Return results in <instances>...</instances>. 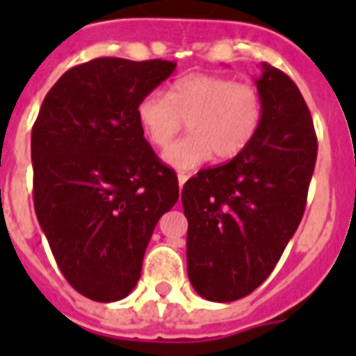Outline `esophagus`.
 <instances>
[{"instance_id":"obj_1","label":"esophagus","mask_w":356,"mask_h":356,"mask_svg":"<svg viewBox=\"0 0 356 356\" xmlns=\"http://www.w3.org/2000/svg\"><path fill=\"white\" fill-rule=\"evenodd\" d=\"M186 181H188V177H186V175H184V173H179V175H177V183H179V188H183V186H184V183H186Z\"/></svg>"}]
</instances>
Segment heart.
<instances>
[{
  "label": "heart",
  "mask_w": 356,
  "mask_h": 356,
  "mask_svg": "<svg viewBox=\"0 0 356 356\" xmlns=\"http://www.w3.org/2000/svg\"><path fill=\"white\" fill-rule=\"evenodd\" d=\"M136 118L149 144L161 149L188 120L190 134L164 153V161L177 170H192L212 153L218 161H229L251 144L262 120V97L249 83L190 74L175 81L166 96L151 92L142 97Z\"/></svg>",
  "instance_id": "heart-1"
}]
</instances>
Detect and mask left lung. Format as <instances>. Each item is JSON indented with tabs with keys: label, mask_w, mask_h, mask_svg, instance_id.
Wrapping results in <instances>:
<instances>
[{
	"label": "left lung",
	"mask_w": 356,
	"mask_h": 356,
	"mask_svg": "<svg viewBox=\"0 0 356 356\" xmlns=\"http://www.w3.org/2000/svg\"><path fill=\"white\" fill-rule=\"evenodd\" d=\"M260 70L262 120L251 144L201 170L181 194L188 279L214 303L245 298L268 279L298 231L314 172L318 140L301 92L281 70Z\"/></svg>",
	"instance_id": "1"
}]
</instances>
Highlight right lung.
<instances>
[{
    "label": "right lung",
    "mask_w": 356,
    "mask_h": 356,
    "mask_svg": "<svg viewBox=\"0 0 356 356\" xmlns=\"http://www.w3.org/2000/svg\"><path fill=\"white\" fill-rule=\"evenodd\" d=\"M170 60L102 57L47 92L31 134L33 200L66 281L111 303L133 292L156 222L179 200L136 107L175 72Z\"/></svg>",
    "instance_id": "add662e5"
}]
</instances>
